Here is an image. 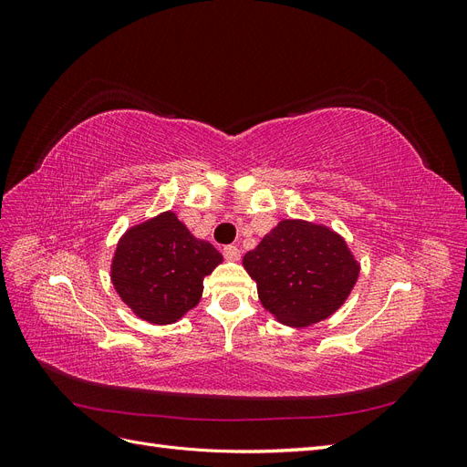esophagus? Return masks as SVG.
Here are the masks:
<instances>
[{"label": "esophagus", "mask_w": 467, "mask_h": 467, "mask_svg": "<svg viewBox=\"0 0 467 467\" xmlns=\"http://www.w3.org/2000/svg\"><path fill=\"white\" fill-rule=\"evenodd\" d=\"M223 257L228 259V261H232V263H235V261H239V257H242V249H239L237 245L223 247Z\"/></svg>", "instance_id": "1"}]
</instances>
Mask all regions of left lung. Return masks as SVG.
I'll return each instance as SVG.
<instances>
[{
  "label": "left lung",
  "mask_w": 467,
  "mask_h": 467,
  "mask_svg": "<svg viewBox=\"0 0 467 467\" xmlns=\"http://www.w3.org/2000/svg\"><path fill=\"white\" fill-rule=\"evenodd\" d=\"M244 268L257 282L266 312L296 329L331 317L360 275V263L345 237L307 220H280L245 253Z\"/></svg>",
  "instance_id": "1"
}]
</instances>
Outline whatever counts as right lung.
<instances>
[{
	"instance_id": "obj_1",
	"label": "right lung",
	"mask_w": 467,
	"mask_h": 467,
	"mask_svg": "<svg viewBox=\"0 0 467 467\" xmlns=\"http://www.w3.org/2000/svg\"><path fill=\"white\" fill-rule=\"evenodd\" d=\"M222 261L214 245L194 237L173 210H165L120 235L110 282L136 317L171 325L201 302L204 276Z\"/></svg>"
}]
</instances>
